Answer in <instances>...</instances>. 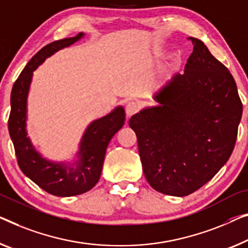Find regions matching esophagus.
<instances>
[{
	"label": "esophagus",
	"instance_id": "34e87169",
	"mask_svg": "<svg viewBox=\"0 0 248 248\" xmlns=\"http://www.w3.org/2000/svg\"><path fill=\"white\" fill-rule=\"evenodd\" d=\"M139 105L135 101H129L127 105H125V114L127 117H131L132 114H135L139 110Z\"/></svg>",
	"mask_w": 248,
	"mask_h": 248
}]
</instances>
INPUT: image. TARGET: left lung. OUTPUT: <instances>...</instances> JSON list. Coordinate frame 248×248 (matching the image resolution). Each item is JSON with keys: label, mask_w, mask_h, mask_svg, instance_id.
<instances>
[{"label": "left lung", "mask_w": 248, "mask_h": 248, "mask_svg": "<svg viewBox=\"0 0 248 248\" xmlns=\"http://www.w3.org/2000/svg\"><path fill=\"white\" fill-rule=\"evenodd\" d=\"M189 40L194 50L184 73L155 94L160 106L129 120L147 182L178 197L198 190L230 159L243 113L230 70L201 40Z\"/></svg>", "instance_id": "8db88e82"}]
</instances>
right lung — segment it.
Segmentation results:
<instances>
[{"label":"right lung","instance_id":"right-lung-1","mask_svg":"<svg viewBox=\"0 0 248 248\" xmlns=\"http://www.w3.org/2000/svg\"><path fill=\"white\" fill-rule=\"evenodd\" d=\"M83 36L59 40L47 44L29 61L11 91L9 132L13 141L17 165L22 172L40 188L59 197H70L86 193L100 178L105 155L109 141L124 124V109L118 107L108 116L89 125L80 143V159L76 167L52 164L40 156L27 137V97L33 71L58 50L71 46Z\"/></svg>","mask_w":248,"mask_h":248}]
</instances>
